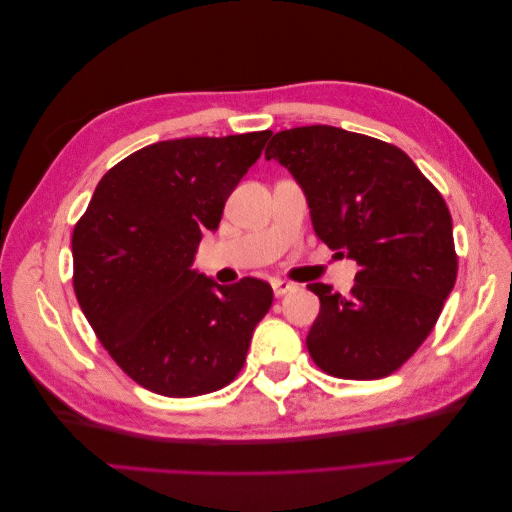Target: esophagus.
<instances>
[{
    "label": "esophagus",
    "instance_id": "34e87169",
    "mask_svg": "<svg viewBox=\"0 0 512 512\" xmlns=\"http://www.w3.org/2000/svg\"><path fill=\"white\" fill-rule=\"evenodd\" d=\"M271 286H273V294H275L277 299L286 297V294L297 290V284H290V282H284V280H275Z\"/></svg>",
    "mask_w": 512,
    "mask_h": 512
}]
</instances>
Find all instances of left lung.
<instances>
[{
	"label": "left lung",
	"instance_id": "1",
	"mask_svg": "<svg viewBox=\"0 0 512 512\" xmlns=\"http://www.w3.org/2000/svg\"><path fill=\"white\" fill-rule=\"evenodd\" d=\"M265 158L301 183L318 239L359 262L348 297L307 286L320 299L309 356L335 378L391 376L436 327L457 280L442 194L399 147L333 126L277 132Z\"/></svg>",
	"mask_w": 512,
	"mask_h": 512
}]
</instances>
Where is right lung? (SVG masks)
I'll return each mask as SVG.
<instances>
[{
  "label": "right lung",
  "instance_id": "obj_1",
  "mask_svg": "<svg viewBox=\"0 0 512 512\" xmlns=\"http://www.w3.org/2000/svg\"><path fill=\"white\" fill-rule=\"evenodd\" d=\"M271 130L153 143L100 179L74 226V292L113 361L145 389L196 397L243 369L256 324L273 303L267 282L220 286L192 271L203 230Z\"/></svg>",
  "mask_w": 512,
  "mask_h": 512
}]
</instances>
